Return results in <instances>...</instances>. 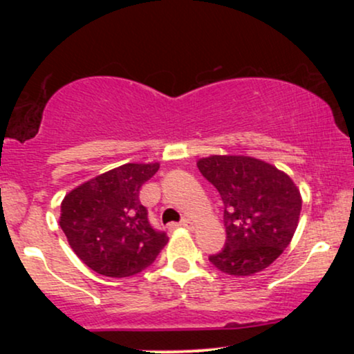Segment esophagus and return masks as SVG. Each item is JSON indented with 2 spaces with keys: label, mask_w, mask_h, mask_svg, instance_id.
Here are the masks:
<instances>
[{
  "label": "esophagus",
  "mask_w": 354,
  "mask_h": 354,
  "mask_svg": "<svg viewBox=\"0 0 354 354\" xmlns=\"http://www.w3.org/2000/svg\"><path fill=\"white\" fill-rule=\"evenodd\" d=\"M173 228H188V230H191V228H193V223H191L188 218H185L181 223H171V225H169V230H173Z\"/></svg>",
  "instance_id": "1"
}]
</instances>
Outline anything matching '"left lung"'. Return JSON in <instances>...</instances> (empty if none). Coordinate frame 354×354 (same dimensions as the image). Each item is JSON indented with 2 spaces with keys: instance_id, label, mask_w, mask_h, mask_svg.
<instances>
[{
  "instance_id": "obj_1",
  "label": "left lung",
  "mask_w": 354,
  "mask_h": 354,
  "mask_svg": "<svg viewBox=\"0 0 354 354\" xmlns=\"http://www.w3.org/2000/svg\"><path fill=\"white\" fill-rule=\"evenodd\" d=\"M196 165L225 205L226 243L209 261L233 276L263 271L293 238L301 213L299 189L286 173L251 156L214 154Z\"/></svg>"
}]
</instances>
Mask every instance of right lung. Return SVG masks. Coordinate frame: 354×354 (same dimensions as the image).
<instances>
[{"label": "right lung", "mask_w": 354, "mask_h": 354, "mask_svg": "<svg viewBox=\"0 0 354 354\" xmlns=\"http://www.w3.org/2000/svg\"><path fill=\"white\" fill-rule=\"evenodd\" d=\"M160 163H128L93 178L64 196L59 226L76 256L96 273L126 278L148 268L168 236L156 231L140 189Z\"/></svg>", "instance_id": "obj_1"}]
</instances>
